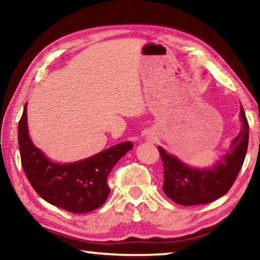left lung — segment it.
<instances>
[{"instance_id":"left-lung-1","label":"left lung","mask_w":260,"mask_h":260,"mask_svg":"<svg viewBox=\"0 0 260 260\" xmlns=\"http://www.w3.org/2000/svg\"><path fill=\"white\" fill-rule=\"evenodd\" d=\"M240 117L242 128L233 140L231 150L209 169H193L158 147L164 166L162 190L170 200L188 206L208 204L230 190L243 165L249 143V124L242 105Z\"/></svg>"}]
</instances>
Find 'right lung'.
<instances>
[{"instance_id":"obj_1","label":"right lung","mask_w":260,"mask_h":260,"mask_svg":"<svg viewBox=\"0 0 260 260\" xmlns=\"http://www.w3.org/2000/svg\"><path fill=\"white\" fill-rule=\"evenodd\" d=\"M26 105L18 124V143L21 166L34 190L48 203L72 213L90 212L103 205L110 192L108 175L133 143L116 144L70 164L54 162L29 139Z\"/></svg>"}]
</instances>
